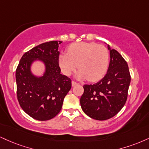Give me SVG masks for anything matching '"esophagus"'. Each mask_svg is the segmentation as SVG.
Segmentation results:
<instances>
[{
  "instance_id": "obj_1",
  "label": "esophagus",
  "mask_w": 149,
  "mask_h": 149,
  "mask_svg": "<svg viewBox=\"0 0 149 149\" xmlns=\"http://www.w3.org/2000/svg\"><path fill=\"white\" fill-rule=\"evenodd\" d=\"M71 85H72V87H74V86L78 85V83H77V82H76L75 81H72L71 82Z\"/></svg>"
}]
</instances>
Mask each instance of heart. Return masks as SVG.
Segmentation results:
<instances>
[{
    "label": "heart",
    "instance_id": "b5f03b06",
    "mask_svg": "<svg viewBox=\"0 0 149 149\" xmlns=\"http://www.w3.org/2000/svg\"><path fill=\"white\" fill-rule=\"evenodd\" d=\"M61 71L69 76L77 67L78 79L87 78L96 81L103 78L109 65V52L105 46L94 42L75 43L69 46L67 53H62L58 59Z\"/></svg>",
    "mask_w": 149,
    "mask_h": 149
}]
</instances>
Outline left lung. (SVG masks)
Returning <instances> with one entry per match:
<instances>
[{"instance_id": "obj_1", "label": "left lung", "mask_w": 149, "mask_h": 149, "mask_svg": "<svg viewBox=\"0 0 149 149\" xmlns=\"http://www.w3.org/2000/svg\"><path fill=\"white\" fill-rule=\"evenodd\" d=\"M110 64L107 72L99 82L83 86L80 98L83 112L89 117L103 121L115 116L126 103L130 75L126 60L116 50L107 45Z\"/></svg>"}]
</instances>
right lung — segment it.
<instances>
[{
	"mask_svg": "<svg viewBox=\"0 0 149 149\" xmlns=\"http://www.w3.org/2000/svg\"><path fill=\"white\" fill-rule=\"evenodd\" d=\"M62 42L51 41L32 48L23 55L16 70L18 101L23 111L36 120L55 117L71 88V80L61 74L59 67L58 48ZM37 61L45 66L40 76L31 71Z\"/></svg>",
	"mask_w": 149,
	"mask_h": 149,
	"instance_id": "1",
	"label": "right lung"
}]
</instances>
